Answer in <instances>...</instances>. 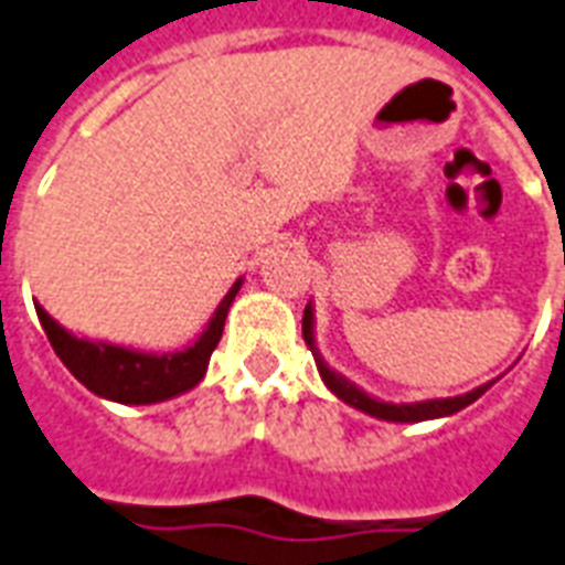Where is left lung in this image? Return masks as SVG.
I'll use <instances>...</instances> for the list:
<instances>
[{
    "label": "left lung",
    "mask_w": 565,
    "mask_h": 565,
    "mask_svg": "<svg viewBox=\"0 0 565 565\" xmlns=\"http://www.w3.org/2000/svg\"><path fill=\"white\" fill-rule=\"evenodd\" d=\"M303 339L309 344V351L315 356V365H318V374H321L323 386L330 388L332 395L344 401L353 409L371 415V418H380V422H395V424H415V422H430V418H448V415L460 413L469 404H475L483 392H487L492 383H483V386L471 388L466 395L457 397H433V401H415V404H392V401H380V397L369 395L365 388H360L356 383L339 374L335 369H330L323 356L318 353V344H315V309L312 303H306L303 309Z\"/></svg>",
    "instance_id": "obj_1"
}]
</instances>
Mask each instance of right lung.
I'll list each match as a JSON object with an SVG mask.
<instances>
[{
    "instance_id": "add662e5",
    "label": "right lung",
    "mask_w": 565,
    "mask_h": 565,
    "mask_svg": "<svg viewBox=\"0 0 565 565\" xmlns=\"http://www.w3.org/2000/svg\"><path fill=\"white\" fill-rule=\"evenodd\" d=\"M244 277L233 282V288L223 295L214 315L205 323V330L196 335L194 342L182 351H138V348H124V344L99 342V339H85L76 332L64 330L41 303H34L41 327L50 339L52 351L58 353V360L67 365V371L90 388L94 395L115 401V404H161L170 397L185 395L200 380L205 377L212 351L217 348L223 335V321L233 306Z\"/></svg>"
}]
</instances>
